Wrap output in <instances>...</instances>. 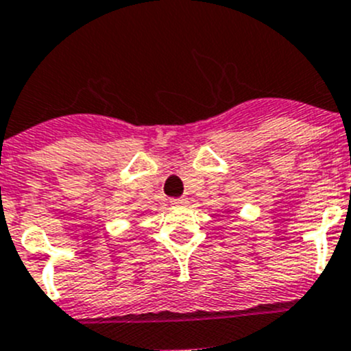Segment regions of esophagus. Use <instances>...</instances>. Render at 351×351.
I'll use <instances>...</instances> for the list:
<instances>
[{
	"label": "esophagus",
	"mask_w": 351,
	"mask_h": 351,
	"mask_svg": "<svg viewBox=\"0 0 351 351\" xmlns=\"http://www.w3.org/2000/svg\"><path fill=\"white\" fill-rule=\"evenodd\" d=\"M171 204L173 206H183V204H186V199L185 197H180V199H171Z\"/></svg>",
	"instance_id": "34e87169"
}]
</instances>
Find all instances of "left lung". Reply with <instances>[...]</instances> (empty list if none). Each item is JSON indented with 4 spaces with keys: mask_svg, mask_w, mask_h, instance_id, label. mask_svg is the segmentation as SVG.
Instances as JSON below:
<instances>
[{
    "mask_svg": "<svg viewBox=\"0 0 351 351\" xmlns=\"http://www.w3.org/2000/svg\"><path fill=\"white\" fill-rule=\"evenodd\" d=\"M228 213H230V210H228Z\"/></svg>",
    "mask_w": 351,
    "mask_h": 351,
    "instance_id": "left-lung-1",
    "label": "left lung"
}]
</instances>
